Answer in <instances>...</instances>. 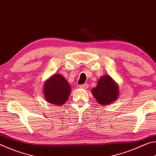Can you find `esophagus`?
<instances>
[{
    "label": "esophagus",
    "mask_w": 156,
    "mask_h": 156,
    "mask_svg": "<svg viewBox=\"0 0 156 156\" xmlns=\"http://www.w3.org/2000/svg\"><path fill=\"white\" fill-rule=\"evenodd\" d=\"M88 84H81V85H79V87L81 88V89H86L88 88Z\"/></svg>",
    "instance_id": "esophagus-1"
}]
</instances>
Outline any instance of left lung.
Here are the masks:
<instances>
[{"label":"left lung","mask_w":156,"mask_h":156,"mask_svg":"<svg viewBox=\"0 0 156 156\" xmlns=\"http://www.w3.org/2000/svg\"><path fill=\"white\" fill-rule=\"evenodd\" d=\"M91 93L100 105H109L119 98V86L109 75L100 77Z\"/></svg>","instance_id":"obj_1"}]
</instances>
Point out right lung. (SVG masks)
Segmentation results:
<instances>
[{"mask_svg": "<svg viewBox=\"0 0 156 156\" xmlns=\"http://www.w3.org/2000/svg\"><path fill=\"white\" fill-rule=\"evenodd\" d=\"M43 95L47 102L56 106H61L68 100L71 94V86L62 75L56 73L44 82Z\"/></svg>", "mask_w": 156, "mask_h": 156, "instance_id": "obj_1", "label": "right lung"}]
</instances>
